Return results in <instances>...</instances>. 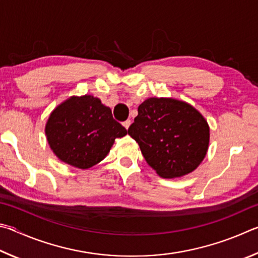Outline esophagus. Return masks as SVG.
<instances>
[{
    "label": "esophagus",
    "instance_id": "1",
    "mask_svg": "<svg viewBox=\"0 0 258 258\" xmlns=\"http://www.w3.org/2000/svg\"><path fill=\"white\" fill-rule=\"evenodd\" d=\"M122 124H123V126H124L125 129H128L129 126H130V124H132V121H130V120H126V121H124L123 123H122Z\"/></svg>",
    "mask_w": 258,
    "mask_h": 258
}]
</instances>
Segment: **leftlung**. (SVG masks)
I'll return each instance as SVG.
<instances>
[{
	"label": "left lung",
	"mask_w": 258,
	"mask_h": 258,
	"mask_svg": "<svg viewBox=\"0 0 258 258\" xmlns=\"http://www.w3.org/2000/svg\"><path fill=\"white\" fill-rule=\"evenodd\" d=\"M128 134L138 143L148 165L166 179L195 171L210 145V125L202 113L171 97L145 99Z\"/></svg>",
	"instance_id": "1"
}]
</instances>
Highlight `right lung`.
<instances>
[{"instance_id": "obj_1", "label": "right lung", "mask_w": 258, "mask_h": 258, "mask_svg": "<svg viewBox=\"0 0 258 258\" xmlns=\"http://www.w3.org/2000/svg\"><path fill=\"white\" fill-rule=\"evenodd\" d=\"M45 135L58 160L86 170L105 159L115 138L125 136L126 130L101 99L83 95L71 96L54 108Z\"/></svg>"}]
</instances>
